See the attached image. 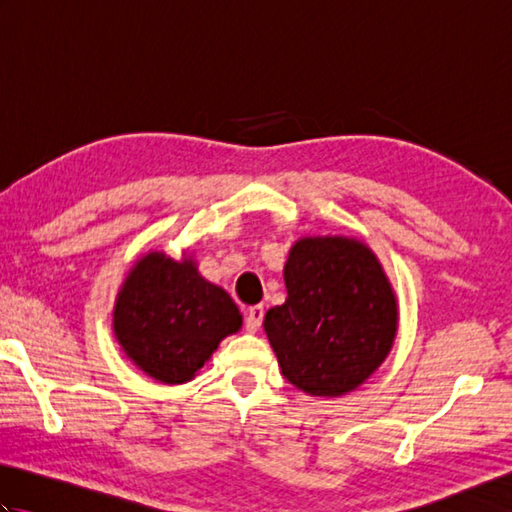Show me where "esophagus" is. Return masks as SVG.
<instances>
[{"label": "esophagus", "mask_w": 512, "mask_h": 512, "mask_svg": "<svg viewBox=\"0 0 512 512\" xmlns=\"http://www.w3.org/2000/svg\"><path fill=\"white\" fill-rule=\"evenodd\" d=\"M262 321H264V308L262 306L248 308V312H246V328H248V332H257L259 325H262Z\"/></svg>", "instance_id": "obj_1"}]
</instances>
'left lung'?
<instances>
[{
	"mask_svg": "<svg viewBox=\"0 0 512 512\" xmlns=\"http://www.w3.org/2000/svg\"><path fill=\"white\" fill-rule=\"evenodd\" d=\"M288 299L264 330L284 374L310 396L336 398L372 376L398 330V303L376 255L354 237H301L284 266Z\"/></svg>",
	"mask_w": 512,
	"mask_h": 512,
	"instance_id": "obj_1",
	"label": "left lung"
}]
</instances>
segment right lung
<instances>
[{
	"label": "right lung",
	"instance_id": "right-lung-1",
	"mask_svg": "<svg viewBox=\"0 0 512 512\" xmlns=\"http://www.w3.org/2000/svg\"><path fill=\"white\" fill-rule=\"evenodd\" d=\"M242 314L228 292L206 281L191 257L147 253L129 270L114 306V334L138 369L182 385L209 361Z\"/></svg>",
	"mask_w": 512,
	"mask_h": 512
}]
</instances>
